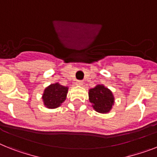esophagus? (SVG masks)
I'll list each match as a JSON object with an SVG mask.
<instances>
[{
  "mask_svg": "<svg viewBox=\"0 0 157 157\" xmlns=\"http://www.w3.org/2000/svg\"><path fill=\"white\" fill-rule=\"evenodd\" d=\"M76 85H83V84H84V82H83L82 81H76Z\"/></svg>",
  "mask_w": 157,
  "mask_h": 157,
  "instance_id": "obj_1",
  "label": "esophagus"
}]
</instances>
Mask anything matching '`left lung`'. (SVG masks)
I'll list each match as a JSON object with an SVG mask.
<instances>
[{
  "label": "left lung",
  "mask_w": 157,
  "mask_h": 157,
  "mask_svg": "<svg viewBox=\"0 0 157 157\" xmlns=\"http://www.w3.org/2000/svg\"><path fill=\"white\" fill-rule=\"evenodd\" d=\"M89 97L93 109L98 113H109L114 103V97L112 92L103 85H97L91 89Z\"/></svg>",
  "instance_id": "1"
}]
</instances>
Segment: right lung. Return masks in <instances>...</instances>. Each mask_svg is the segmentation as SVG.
Returning a JSON list of instances; mask_svg holds the SVG:
<instances>
[{"instance_id":"1","label":"right lung","mask_w":157,"mask_h":157,"mask_svg":"<svg viewBox=\"0 0 157 157\" xmlns=\"http://www.w3.org/2000/svg\"><path fill=\"white\" fill-rule=\"evenodd\" d=\"M68 88L58 83L52 84L44 89L42 99L44 104L48 109H56L59 107L66 99Z\"/></svg>"}]
</instances>
